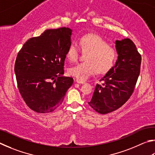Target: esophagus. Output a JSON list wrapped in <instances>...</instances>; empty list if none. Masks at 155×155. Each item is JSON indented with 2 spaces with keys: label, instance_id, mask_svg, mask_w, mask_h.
Segmentation results:
<instances>
[{
  "label": "esophagus",
  "instance_id": "34e87169",
  "mask_svg": "<svg viewBox=\"0 0 155 155\" xmlns=\"http://www.w3.org/2000/svg\"><path fill=\"white\" fill-rule=\"evenodd\" d=\"M75 82H77V83H78V84H84L85 83L84 81H81V80H78V79H76L75 80Z\"/></svg>",
  "mask_w": 155,
  "mask_h": 155
}]
</instances>
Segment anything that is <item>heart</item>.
<instances>
[{"instance_id": "obj_1", "label": "heart", "mask_w": 155, "mask_h": 155, "mask_svg": "<svg viewBox=\"0 0 155 155\" xmlns=\"http://www.w3.org/2000/svg\"><path fill=\"white\" fill-rule=\"evenodd\" d=\"M79 45L82 52L87 53L85 61L80 62L68 69V73L77 79L84 81L96 72L105 74L112 69L117 60L118 54L114 48L98 35L88 33L79 39ZM80 49L75 43H71L67 51V58L75 62L79 58Z\"/></svg>"}]
</instances>
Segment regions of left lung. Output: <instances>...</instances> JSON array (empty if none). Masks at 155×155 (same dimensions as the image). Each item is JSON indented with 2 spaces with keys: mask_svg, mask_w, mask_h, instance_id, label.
Instances as JSON below:
<instances>
[{
  "mask_svg": "<svg viewBox=\"0 0 155 155\" xmlns=\"http://www.w3.org/2000/svg\"><path fill=\"white\" fill-rule=\"evenodd\" d=\"M118 54L114 66L97 84L93 95L88 101L90 106L99 114L115 111L128 101L135 89L140 73L142 57L131 39L116 41Z\"/></svg>",
  "mask_w": 155,
  "mask_h": 155,
  "instance_id": "left-lung-1",
  "label": "left lung"
}]
</instances>
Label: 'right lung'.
I'll use <instances>...</instances> for the list:
<instances>
[{"instance_id": "obj_1", "label": "right lung", "mask_w": 155, "mask_h": 155, "mask_svg": "<svg viewBox=\"0 0 155 155\" xmlns=\"http://www.w3.org/2000/svg\"><path fill=\"white\" fill-rule=\"evenodd\" d=\"M71 33L66 27L48 29L27 41L18 54L14 67L18 87L35 112L55 110L73 84L72 78L62 75Z\"/></svg>"}]
</instances>
